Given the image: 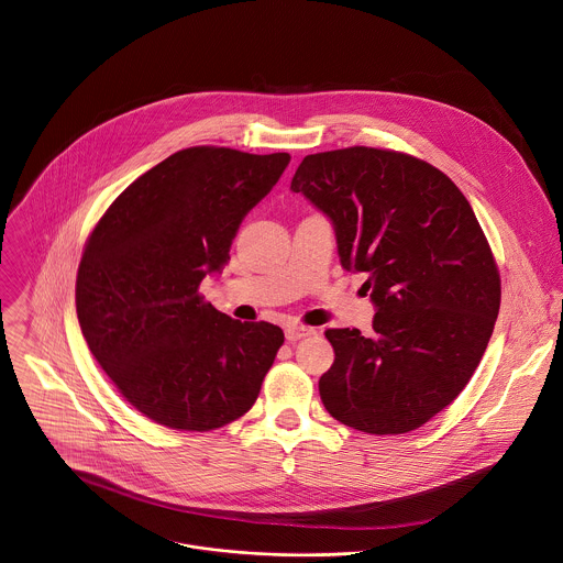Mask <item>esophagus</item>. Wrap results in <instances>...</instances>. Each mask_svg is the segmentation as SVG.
<instances>
[{"instance_id": "1", "label": "esophagus", "mask_w": 563, "mask_h": 563, "mask_svg": "<svg viewBox=\"0 0 563 563\" xmlns=\"http://www.w3.org/2000/svg\"><path fill=\"white\" fill-rule=\"evenodd\" d=\"M311 334H314V330L309 328V325H302V323H289V325H285V336H287L289 343H296V341H300V339H305V336H311Z\"/></svg>"}]
</instances>
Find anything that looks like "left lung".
Masks as SVG:
<instances>
[{"label": "left lung", "mask_w": 563, "mask_h": 563, "mask_svg": "<svg viewBox=\"0 0 563 563\" xmlns=\"http://www.w3.org/2000/svg\"><path fill=\"white\" fill-rule=\"evenodd\" d=\"M291 189L330 218L375 307L369 336L325 330V410L367 434L421 428L468 384L499 314V269L468 200L428 162L369 146L307 155Z\"/></svg>", "instance_id": "left-lung-1"}]
</instances>
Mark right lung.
Listing matches in <instances>:
<instances>
[{
  "mask_svg": "<svg viewBox=\"0 0 563 563\" xmlns=\"http://www.w3.org/2000/svg\"><path fill=\"white\" fill-rule=\"evenodd\" d=\"M289 153L224 146L177 151L110 205L77 269L81 334L126 401L151 421L209 432L246 415L285 334L202 300L242 220L269 194Z\"/></svg>",
  "mask_w": 563,
  "mask_h": 563,
  "instance_id": "1",
  "label": "right lung"
}]
</instances>
